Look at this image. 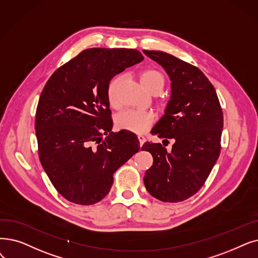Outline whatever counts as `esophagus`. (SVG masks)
Wrapping results in <instances>:
<instances>
[{
	"mask_svg": "<svg viewBox=\"0 0 258 258\" xmlns=\"http://www.w3.org/2000/svg\"><path fill=\"white\" fill-rule=\"evenodd\" d=\"M138 140H139L140 145H143V143L145 142V137L143 135H138Z\"/></svg>",
	"mask_w": 258,
	"mask_h": 258,
	"instance_id": "34e87169",
	"label": "esophagus"
}]
</instances>
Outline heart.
<instances>
[{"instance_id": "1", "label": "heart", "mask_w": 258, "mask_h": 258, "mask_svg": "<svg viewBox=\"0 0 258 258\" xmlns=\"http://www.w3.org/2000/svg\"><path fill=\"white\" fill-rule=\"evenodd\" d=\"M139 80L150 92L156 87H162L164 83L162 75L153 69L142 71L139 75ZM121 81V77H115L107 86V100L109 105L113 107H118L120 104L118 91ZM153 120V114L148 110L126 109L118 115L116 123L117 126L121 130H126L134 133H143L150 127Z\"/></svg>"}]
</instances>
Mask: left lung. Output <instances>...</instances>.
<instances>
[{
  "instance_id": "left-lung-1",
  "label": "left lung",
  "mask_w": 258,
  "mask_h": 258,
  "mask_svg": "<svg viewBox=\"0 0 258 258\" xmlns=\"http://www.w3.org/2000/svg\"><path fill=\"white\" fill-rule=\"evenodd\" d=\"M143 52L163 67L172 82L171 99L153 134L174 140L171 152L161 143L143 144L141 150L154 160L143 181L153 197L179 203L199 191L218 159L222 109L214 86L196 66L163 51Z\"/></svg>"
}]
</instances>
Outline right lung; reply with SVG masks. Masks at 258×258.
Segmentation results:
<instances>
[{
    "mask_svg": "<svg viewBox=\"0 0 258 258\" xmlns=\"http://www.w3.org/2000/svg\"><path fill=\"white\" fill-rule=\"evenodd\" d=\"M143 59L136 49L88 48L59 67L44 86L35 122L39 158L71 203L89 206L103 199L114 173L139 151L135 134L111 132L107 86Z\"/></svg>",
    "mask_w": 258,
    "mask_h": 258,
    "instance_id": "obj_1",
    "label": "right lung"
}]
</instances>
